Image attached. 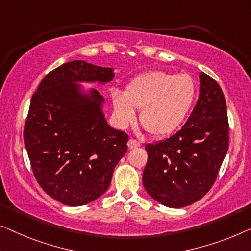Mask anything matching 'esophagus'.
<instances>
[{
	"label": "esophagus",
	"mask_w": 251,
	"mask_h": 251,
	"mask_svg": "<svg viewBox=\"0 0 251 251\" xmlns=\"http://www.w3.org/2000/svg\"><path fill=\"white\" fill-rule=\"evenodd\" d=\"M127 145H128L129 149H135V148L141 147V143L136 140H133V138H130V140L128 141V143H127Z\"/></svg>",
	"instance_id": "1"
}]
</instances>
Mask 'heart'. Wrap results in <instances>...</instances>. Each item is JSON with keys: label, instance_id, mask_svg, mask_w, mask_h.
<instances>
[{"label": "heart", "instance_id": "obj_1", "mask_svg": "<svg viewBox=\"0 0 251 251\" xmlns=\"http://www.w3.org/2000/svg\"><path fill=\"white\" fill-rule=\"evenodd\" d=\"M197 87L189 74H173L164 71H151L129 81L125 91H111L116 118L123 126L136 117L144 128L154 136L174 133L186 121L195 103Z\"/></svg>", "mask_w": 251, "mask_h": 251}]
</instances>
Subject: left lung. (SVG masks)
<instances>
[{
  "instance_id": "obj_1",
  "label": "left lung",
  "mask_w": 251,
  "mask_h": 251,
  "mask_svg": "<svg viewBox=\"0 0 251 251\" xmlns=\"http://www.w3.org/2000/svg\"><path fill=\"white\" fill-rule=\"evenodd\" d=\"M200 97L181 129L148 144L143 185L153 200L179 208L201 200L214 184L229 149L226 102L218 82L200 73Z\"/></svg>"
}]
</instances>
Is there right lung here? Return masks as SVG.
Masks as SVG:
<instances>
[{"label": "right lung", "instance_id": "obj_1", "mask_svg": "<svg viewBox=\"0 0 251 251\" xmlns=\"http://www.w3.org/2000/svg\"><path fill=\"white\" fill-rule=\"evenodd\" d=\"M114 69L72 61L47 74L32 95L24 140L33 175L54 200L81 206L108 189L128 135L108 125L103 97L80 83L104 84Z\"/></svg>", "mask_w": 251, "mask_h": 251}]
</instances>
